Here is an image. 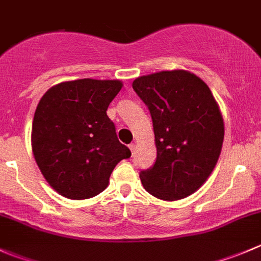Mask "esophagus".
<instances>
[{
    "label": "esophagus",
    "mask_w": 261,
    "mask_h": 261,
    "mask_svg": "<svg viewBox=\"0 0 261 261\" xmlns=\"http://www.w3.org/2000/svg\"><path fill=\"white\" fill-rule=\"evenodd\" d=\"M128 147H130V150H131V152H135V147H136V145L135 144H130V145H128Z\"/></svg>",
    "instance_id": "34e87169"
}]
</instances>
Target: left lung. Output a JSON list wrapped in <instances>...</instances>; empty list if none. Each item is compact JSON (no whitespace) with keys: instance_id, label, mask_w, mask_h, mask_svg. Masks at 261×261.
Masks as SVG:
<instances>
[{"instance_id":"left-lung-1","label":"left lung","mask_w":261,"mask_h":261,"mask_svg":"<svg viewBox=\"0 0 261 261\" xmlns=\"http://www.w3.org/2000/svg\"><path fill=\"white\" fill-rule=\"evenodd\" d=\"M134 91L149 109L156 162L140 173L144 188L163 201L191 196L211 175L225 135L220 107L206 83L188 70L136 78Z\"/></svg>"}]
</instances>
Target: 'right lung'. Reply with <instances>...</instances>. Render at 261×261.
I'll use <instances>...</instances> for the list:
<instances>
[{
  "instance_id": "1",
  "label": "right lung",
  "mask_w": 261,
  "mask_h": 261,
  "mask_svg": "<svg viewBox=\"0 0 261 261\" xmlns=\"http://www.w3.org/2000/svg\"><path fill=\"white\" fill-rule=\"evenodd\" d=\"M122 88L121 81L62 82L41 97L31 128L34 158L60 196L87 199L107 188L110 175L131 156L106 111Z\"/></svg>"
}]
</instances>
